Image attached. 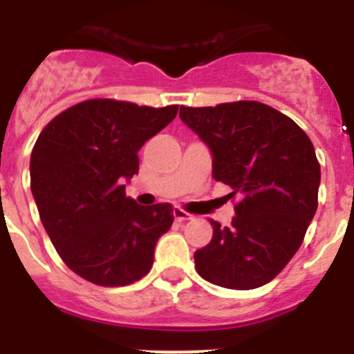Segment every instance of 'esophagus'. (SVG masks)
Wrapping results in <instances>:
<instances>
[{"mask_svg":"<svg viewBox=\"0 0 354 354\" xmlns=\"http://www.w3.org/2000/svg\"><path fill=\"white\" fill-rule=\"evenodd\" d=\"M174 216H175V220H177V221L193 220V214H192V212L184 211V209H180V207H175V209H174Z\"/></svg>","mask_w":354,"mask_h":354,"instance_id":"34e87169","label":"esophagus"}]
</instances>
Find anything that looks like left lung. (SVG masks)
<instances>
[{"instance_id":"left-lung-1","label":"left lung","mask_w":354,"mask_h":354,"mask_svg":"<svg viewBox=\"0 0 354 354\" xmlns=\"http://www.w3.org/2000/svg\"><path fill=\"white\" fill-rule=\"evenodd\" d=\"M180 118L212 152V175L236 198L232 225L195 252L202 278L227 289H257L292 259L317 211L321 167L305 131L257 101L180 106Z\"/></svg>"}]
</instances>
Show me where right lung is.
<instances>
[{
	"mask_svg": "<svg viewBox=\"0 0 354 354\" xmlns=\"http://www.w3.org/2000/svg\"><path fill=\"white\" fill-rule=\"evenodd\" d=\"M179 106L88 99L56 115L31 150V193L53 246L81 278L122 287L145 277L159 237L174 223L171 204L126 196L138 150Z\"/></svg>",
	"mask_w": 354,
	"mask_h": 354,
	"instance_id": "right-lung-1",
	"label": "right lung"
}]
</instances>
